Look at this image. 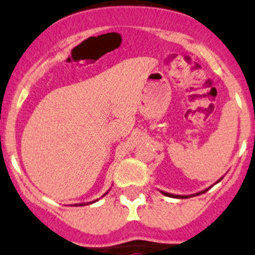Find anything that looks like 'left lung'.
I'll return each instance as SVG.
<instances>
[{"instance_id":"8db88e82","label":"left lung","mask_w":255,"mask_h":255,"mask_svg":"<svg viewBox=\"0 0 255 255\" xmlns=\"http://www.w3.org/2000/svg\"><path fill=\"white\" fill-rule=\"evenodd\" d=\"M224 178V177H221V178L220 179H218V181L215 182V183L213 184V186H215L216 183H219L220 181H221V179ZM213 186H210V187H208V188H205V189H203V191H200V192H198V193H195V194H189V195H178V194H172V193H167V192H163V191H160L162 193L163 195H166V197H170V198H177V199H186V198H192V197H195V195H200V194H203V193H205V192H208L209 189L211 188V187Z\"/></svg>"}]
</instances>
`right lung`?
<instances>
[{
	"mask_svg": "<svg viewBox=\"0 0 255 255\" xmlns=\"http://www.w3.org/2000/svg\"><path fill=\"white\" fill-rule=\"evenodd\" d=\"M109 192H110V189H109V191H107V192L105 193V194L103 195V197H105V195H106L107 193H109ZM103 197H101V198H103ZM98 200H99V199H96V200H93V202H89V203H78V204H74V206H84V205H89V204H93V203L98 202Z\"/></svg>",
	"mask_w": 255,
	"mask_h": 255,
	"instance_id": "right-lung-1",
	"label": "right lung"
}]
</instances>
